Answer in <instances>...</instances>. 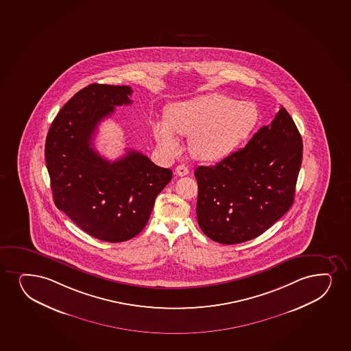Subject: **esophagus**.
I'll list each match as a JSON object with an SVG mask.
<instances>
[{"label": "esophagus", "mask_w": 351, "mask_h": 351, "mask_svg": "<svg viewBox=\"0 0 351 351\" xmlns=\"http://www.w3.org/2000/svg\"><path fill=\"white\" fill-rule=\"evenodd\" d=\"M176 173H178V176H186L189 173V169H188V167H186L184 165H180L176 167Z\"/></svg>", "instance_id": "34e87169"}]
</instances>
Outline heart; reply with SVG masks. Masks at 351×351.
<instances>
[{
	"label": "heart",
	"mask_w": 351,
	"mask_h": 351,
	"mask_svg": "<svg viewBox=\"0 0 351 351\" xmlns=\"http://www.w3.org/2000/svg\"><path fill=\"white\" fill-rule=\"evenodd\" d=\"M260 120V112L249 101H236L211 93L170 104L165 121L152 124L154 137L163 153L173 156L180 145L175 134L190 137V153L203 161L228 156L250 136Z\"/></svg>",
	"instance_id": "1"
}]
</instances>
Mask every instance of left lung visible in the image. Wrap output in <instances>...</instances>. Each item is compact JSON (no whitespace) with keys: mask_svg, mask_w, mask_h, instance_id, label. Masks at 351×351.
Instances as JSON below:
<instances>
[{"mask_svg":"<svg viewBox=\"0 0 351 351\" xmlns=\"http://www.w3.org/2000/svg\"><path fill=\"white\" fill-rule=\"evenodd\" d=\"M303 142L285 108L243 149L216 165L195 170L199 228L217 243L262 235L291 208Z\"/></svg>","mask_w":351,"mask_h":351,"instance_id":"8db88e82","label":"left lung"}]
</instances>
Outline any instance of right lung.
<instances>
[{
  "label": "right lung",
  "mask_w": 351,
  "mask_h": 351,
  "mask_svg": "<svg viewBox=\"0 0 351 351\" xmlns=\"http://www.w3.org/2000/svg\"><path fill=\"white\" fill-rule=\"evenodd\" d=\"M132 94L128 86L99 83L77 91L53 121L45 149L56 206L89 235L112 243L140 234L173 178L135 150L110 162L93 147L99 122L132 104Z\"/></svg>",
  "instance_id": "1"
}]
</instances>
